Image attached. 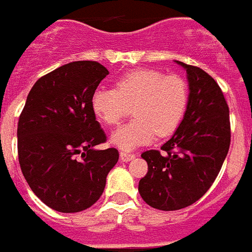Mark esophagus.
I'll list each match as a JSON object with an SVG mask.
<instances>
[{"label": "esophagus", "mask_w": 252, "mask_h": 252, "mask_svg": "<svg viewBox=\"0 0 252 252\" xmlns=\"http://www.w3.org/2000/svg\"><path fill=\"white\" fill-rule=\"evenodd\" d=\"M135 154H128V152H120L121 161H131L132 159H135Z\"/></svg>", "instance_id": "obj_1"}]
</instances>
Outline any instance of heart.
<instances>
[{
  "label": "heart",
  "instance_id": "1",
  "mask_svg": "<svg viewBox=\"0 0 252 252\" xmlns=\"http://www.w3.org/2000/svg\"><path fill=\"white\" fill-rule=\"evenodd\" d=\"M189 89L180 76L155 69H135L116 81V89L98 88L92 94L93 113L107 126H117L131 108L135 119L113 132L112 144L124 151L148 144L155 136H168L183 121Z\"/></svg>",
  "mask_w": 252,
  "mask_h": 252
}]
</instances>
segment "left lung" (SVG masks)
Masks as SVG:
<instances>
[{"mask_svg": "<svg viewBox=\"0 0 252 252\" xmlns=\"http://www.w3.org/2000/svg\"><path fill=\"white\" fill-rule=\"evenodd\" d=\"M187 72L189 101L172 137L141 158L148 172L139 192L148 206L175 211L197 202L220 171L231 141L230 111L220 87L203 69L176 61Z\"/></svg>", "mask_w": 252, "mask_h": 252, "instance_id": "left-lung-1", "label": "left lung"}]
</instances>
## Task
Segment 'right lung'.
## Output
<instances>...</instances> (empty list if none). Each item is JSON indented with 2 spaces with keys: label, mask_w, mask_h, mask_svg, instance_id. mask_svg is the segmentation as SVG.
I'll return each mask as SVG.
<instances>
[{
  "label": "right lung",
  "mask_w": 252,
  "mask_h": 252,
  "mask_svg": "<svg viewBox=\"0 0 252 252\" xmlns=\"http://www.w3.org/2000/svg\"><path fill=\"white\" fill-rule=\"evenodd\" d=\"M108 73L96 61L63 65L37 80L20 115L22 175L41 202L56 211L80 212L93 206L119 160L116 148L94 150L107 136L91 100Z\"/></svg>",
  "instance_id": "right-lung-1"
}]
</instances>
